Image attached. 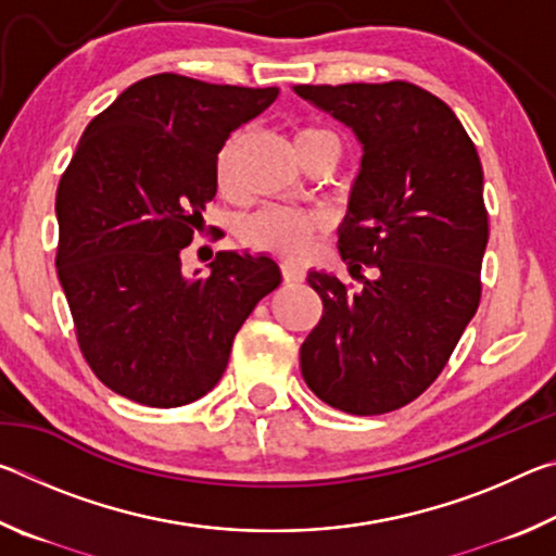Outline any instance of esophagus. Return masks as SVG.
I'll use <instances>...</instances> for the list:
<instances>
[{
    "mask_svg": "<svg viewBox=\"0 0 556 556\" xmlns=\"http://www.w3.org/2000/svg\"><path fill=\"white\" fill-rule=\"evenodd\" d=\"M281 277H285L287 285H301V281L306 279V271L296 265H289V262H285V265H281Z\"/></svg>",
    "mask_w": 556,
    "mask_h": 556,
    "instance_id": "34e87169",
    "label": "esophagus"
}]
</instances>
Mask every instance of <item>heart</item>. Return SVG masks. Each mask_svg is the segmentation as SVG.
<instances>
[{
    "instance_id": "heart-1",
    "label": "heart",
    "mask_w": 556,
    "mask_h": 556,
    "mask_svg": "<svg viewBox=\"0 0 556 556\" xmlns=\"http://www.w3.org/2000/svg\"><path fill=\"white\" fill-rule=\"evenodd\" d=\"M324 139H338L331 131L318 127H299L294 131V149L296 154L301 149L312 147ZM244 135L235 131L228 137V142L220 147L218 156H215V184L218 191L230 195L235 191V176H238V164L242 154ZM326 223L321 215L316 213H299L289 208H267L252 215V218L242 225V242L255 252H267L281 260H299L304 257L312 242L324 232Z\"/></svg>"
}]
</instances>
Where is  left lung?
<instances>
[{"label":"left lung","mask_w":556,"mask_h":556,"mask_svg":"<svg viewBox=\"0 0 556 556\" xmlns=\"http://www.w3.org/2000/svg\"><path fill=\"white\" fill-rule=\"evenodd\" d=\"M294 92L363 144L338 250L351 269L375 267L361 291L308 271L324 314L301 343V375L341 412L400 409L439 378L481 301V159L454 110L412 83Z\"/></svg>","instance_id":"1"}]
</instances>
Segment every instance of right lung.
<instances>
[{"mask_svg": "<svg viewBox=\"0 0 556 556\" xmlns=\"http://www.w3.org/2000/svg\"><path fill=\"white\" fill-rule=\"evenodd\" d=\"M277 96L159 73L83 131L55 193V269L83 355L122 397L147 407L203 397L244 318L279 287L277 262L250 252H218L205 277L181 271L218 191L215 156Z\"/></svg>", "mask_w": 556, "mask_h": 556, "instance_id": "add662e5", "label": "right lung"}]
</instances>
